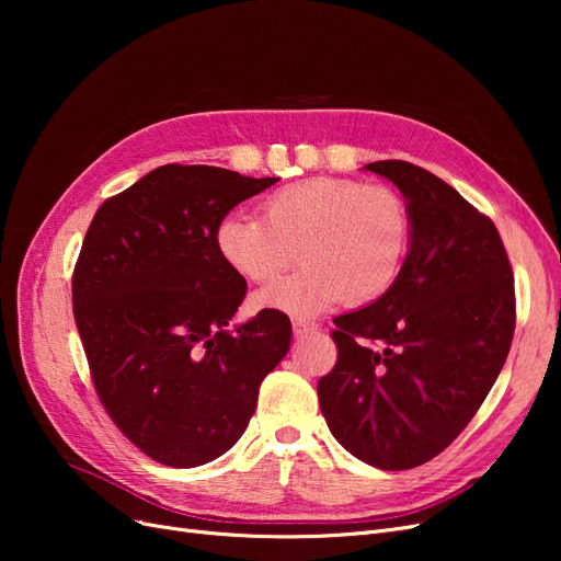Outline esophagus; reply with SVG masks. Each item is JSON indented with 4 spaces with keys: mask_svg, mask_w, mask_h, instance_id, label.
Wrapping results in <instances>:
<instances>
[{
    "mask_svg": "<svg viewBox=\"0 0 561 561\" xmlns=\"http://www.w3.org/2000/svg\"><path fill=\"white\" fill-rule=\"evenodd\" d=\"M318 330V322H311V320H293V332L295 336H304L309 332H316Z\"/></svg>",
    "mask_w": 561,
    "mask_h": 561,
    "instance_id": "34e87169",
    "label": "esophagus"
}]
</instances>
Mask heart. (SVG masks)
Masks as SVG:
<instances>
[{
	"mask_svg": "<svg viewBox=\"0 0 561 561\" xmlns=\"http://www.w3.org/2000/svg\"><path fill=\"white\" fill-rule=\"evenodd\" d=\"M410 210L388 186L346 178L287 184L262 203V217L227 215L215 248L236 274L271 283L299 260L293 278L257 295L264 309L311 316L339 299L365 304L396 283L410 248Z\"/></svg>",
	"mask_w": 561,
	"mask_h": 561,
	"instance_id": "b5f03b06",
	"label": "heart"
}]
</instances>
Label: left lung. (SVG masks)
<instances>
[{
  "instance_id": "8db88e82",
  "label": "left lung",
  "mask_w": 561,
  "mask_h": 561,
  "mask_svg": "<svg viewBox=\"0 0 561 561\" xmlns=\"http://www.w3.org/2000/svg\"><path fill=\"white\" fill-rule=\"evenodd\" d=\"M410 210L396 283L334 318L336 363L318 402L336 443L381 470L431 461L461 435L501 375L515 334V278L491 219L426 168L367 163Z\"/></svg>"
}]
</instances>
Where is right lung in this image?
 I'll use <instances>...</instances> for the list:
<instances>
[{"label": "right lung", "mask_w": 561, "mask_h": 561, "mask_svg": "<svg viewBox=\"0 0 561 561\" xmlns=\"http://www.w3.org/2000/svg\"><path fill=\"white\" fill-rule=\"evenodd\" d=\"M276 178L168 163L98 208L72 274L77 330L105 412L149 458L196 468L229 451L260 383L290 348V318L229 320L245 278L215 229Z\"/></svg>", "instance_id": "add662e5"}]
</instances>
